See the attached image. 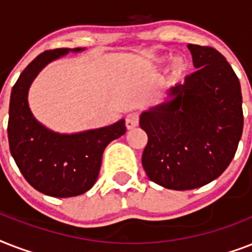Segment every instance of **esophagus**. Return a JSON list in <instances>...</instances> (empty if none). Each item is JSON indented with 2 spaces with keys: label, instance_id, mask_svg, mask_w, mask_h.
<instances>
[{
  "label": "esophagus",
  "instance_id": "1",
  "mask_svg": "<svg viewBox=\"0 0 252 252\" xmlns=\"http://www.w3.org/2000/svg\"><path fill=\"white\" fill-rule=\"evenodd\" d=\"M138 122H140V115L137 112H130L129 115H126V126L128 129H133L138 126Z\"/></svg>",
  "mask_w": 252,
  "mask_h": 252
}]
</instances>
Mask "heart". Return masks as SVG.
<instances>
[{
	"label": "heart",
	"instance_id": "b5f03b06",
	"mask_svg": "<svg viewBox=\"0 0 252 252\" xmlns=\"http://www.w3.org/2000/svg\"><path fill=\"white\" fill-rule=\"evenodd\" d=\"M186 68H187V63H186L183 57H176V59H174L171 64V70L174 76L182 74L186 70Z\"/></svg>",
	"mask_w": 252,
	"mask_h": 252
}]
</instances>
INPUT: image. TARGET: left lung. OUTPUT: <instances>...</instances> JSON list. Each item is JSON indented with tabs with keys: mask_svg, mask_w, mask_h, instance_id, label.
Instances as JSON below:
<instances>
[{
	"mask_svg": "<svg viewBox=\"0 0 252 252\" xmlns=\"http://www.w3.org/2000/svg\"><path fill=\"white\" fill-rule=\"evenodd\" d=\"M188 49L197 70L168 90L171 100L140 116L148 134L142 167L152 182L176 191L219 178L243 130L241 85L230 64L212 47Z\"/></svg>",
	"mask_w": 252,
	"mask_h": 252,
	"instance_id": "obj_1",
	"label": "left lung"
}]
</instances>
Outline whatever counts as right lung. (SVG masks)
Segmentation results:
<instances>
[{"label":"right lung","mask_w":252,"mask_h":252,"mask_svg":"<svg viewBox=\"0 0 252 252\" xmlns=\"http://www.w3.org/2000/svg\"><path fill=\"white\" fill-rule=\"evenodd\" d=\"M69 51L59 48L40 53L22 72L10 96L7 137L11 156L25 179L53 197H72L89 191L98 179L106 146L126 132L124 120L74 134L55 133L35 120L27 103L30 85L45 65Z\"/></svg>","instance_id":"right-lung-1"}]
</instances>
